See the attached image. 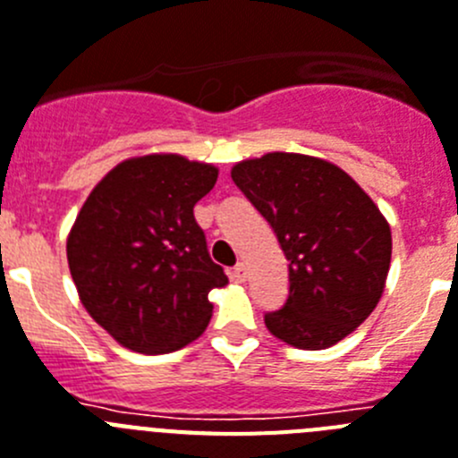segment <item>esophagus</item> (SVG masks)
I'll use <instances>...</instances> for the list:
<instances>
[{"label":"esophagus","mask_w":458,"mask_h":458,"mask_svg":"<svg viewBox=\"0 0 458 458\" xmlns=\"http://www.w3.org/2000/svg\"><path fill=\"white\" fill-rule=\"evenodd\" d=\"M246 274H249V269H246V265L244 262H237V265H234V269H233V278L234 281H246Z\"/></svg>","instance_id":"obj_1"}]
</instances>
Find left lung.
<instances>
[{
  "label": "left lung",
  "mask_w": 458,
  "mask_h": 458,
  "mask_svg": "<svg viewBox=\"0 0 458 458\" xmlns=\"http://www.w3.org/2000/svg\"><path fill=\"white\" fill-rule=\"evenodd\" d=\"M288 258L290 293L265 325L284 344L325 350L355 332L383 297L392 230L369 193L318 157L269 152L230 170Z\"/></svg>",
  "instance_id": "obj_1"
}]
</instances>
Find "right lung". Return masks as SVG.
I'll return each mask as SVG.
<instances>
[{"mask_svg": "<svg viewBox=\"0 0 458 458\" xmlns=\"http://www.w3.org/2000/svg\"><path fill=\"white\" fill-rule=\"evenodd\" d=\"M218 168L180 154L117 163L75 216L66 258L82 306L119 345L163 355L209 325L228 276L207 253L193 207Z\"/></svg>", "mask_w": 458, "mask_h": 458, "instance_id": "right-lung-1", "label": "right lung"}]
</instances>
